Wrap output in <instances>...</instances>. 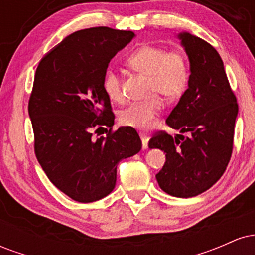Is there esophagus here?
Segmentation results:
<instances>
[{"label": "esophagus", "instance_id": "esophagus-1", "mask_svg": "<svg viewBox=\"0 0 255 255\" xmlns=\"http://www.w3.org/2000/svg\"><path fill=\"white\" fill-rule=\"evenodd\" d=\"M139 135H140V137H141L142 148H144V150H146V148H147V146H148V136H147V134L142 133V131H140Z\"/></svg>", "mask_w": 255, "mask_h": 255}]
</instances>
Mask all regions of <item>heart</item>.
<instances>
[{
    "instance_id": "obj_1",
    "label": "heart",
    "mask_w": 255,
    "mask_h": 255,
    "mask_svg": "<svg viewBox=\"0 0 255 255\" xmlns=\"http://www.w3.org/2000/svg\"><path fill=\"white\" fill-rule=\"evenodd\" d=\"M133 71L150 78V93L160 95L166 101H176L183 95L189 83V63L180 50H166L163 46L142 45L127 58ZM103 89L111 101L122 99L119 74L108 69L103 78ZM163 110V101L158 96L145 102L133 103L120 114V122L135 129H147Z\"/></svg>"
}]
</instances>
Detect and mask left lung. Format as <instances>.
<instances>
[{"instance_id": "1", "label": "left lung", "mask_w": 255, "mask_h": 255, "mask_svg": "<svg viewBox=\"0 0 255 255\" xmlns=\"http://www.w3.org/2000/svg\"><path fill=\"white\" fill-rule=\"evenodd\" d=\"M177 37L188 55L191 75L166 124L189 135L172 137L158 131L148 147L166 153L165 164L156 175L160 188L172 197L192 198L211 188L224 174L239 105L217 50L188 32Z\"/></svg>"}]
</instances>
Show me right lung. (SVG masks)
<instances>
[{
    "mask_svg": "<svg viewBox=\"0 0 255 255\" xmlns=\"http://www.w3.org/2000/svg\"><path fill=\"white\" fill-rule=\"evenodd\" d=\"M134 36L109 27L77 31L37 67L28 102L34 153L49 180L79 203L110 194L119 163L141 150L134 128L111 130L115 115L103 89L110 60ZM99 129L107 136L93 139Z\"/></svg>",
    "mask_w": 255,
    "mask_h": 255,
    "instance_id": "add662e5",
    "label": "right lung"
}]
</instances>
